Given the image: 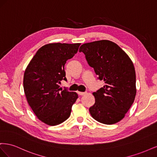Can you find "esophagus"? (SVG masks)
<instances>
[{
  "label": "esophagus",
  "mask_w": 157,
  "mask_h": 157,
  "mask_svg": "<svg viewBox=\"0 0 157 157\" xmlns=\"http://www.w3.org/2000/svg\"><path fill=\"white\" fill-rule=\"evenodd\" d=\"M78 94L79 95H80V96H84V95H85L86 94V92H78Z\"/></svg>",
  "instance_id": "esophagus-1"
}]
</instances>
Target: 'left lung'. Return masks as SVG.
<instances>
[{
  "instance_id": "left-lung-1",
  "label": "left lung",
  "mask_w": 157,
  "mask_h": 157,
  "mask_svg": "<svg viewBox=\"0 0 157 157\" xmlns=\"http://www.w3.org/2000/svg\"><path fill=\"white\" fill-rule=\"evenodd\" d=\"M79 52L86 56L98 79L105 85L92 94L95 103L90 115L97 121L113 124L125 117L136 95V71L132 61L116 43L101 40L83 44Z\"/></svg>"
}]
</instances>
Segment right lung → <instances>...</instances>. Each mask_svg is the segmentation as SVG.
<instances>
[{
	"label": "right lung",
	"mask_w": 157,
	"mask_h": 157,
	"mask_svg": "<svg viewBox=\"0 0 157 157\" xmlns=\"http://www.w3.org/2000/svg\"><path fill=\"white\" fill-rule=\"evenodd\" d=\"M80 45L59 42L44 45L25 69L23 89L27 103L47 125H58L67 120L78 98L77 93L63 90L59 84L67 80L65 64L77 54Z\"/></svg>",
	"instance_id": "right-lung-1"
}]
</instances>
